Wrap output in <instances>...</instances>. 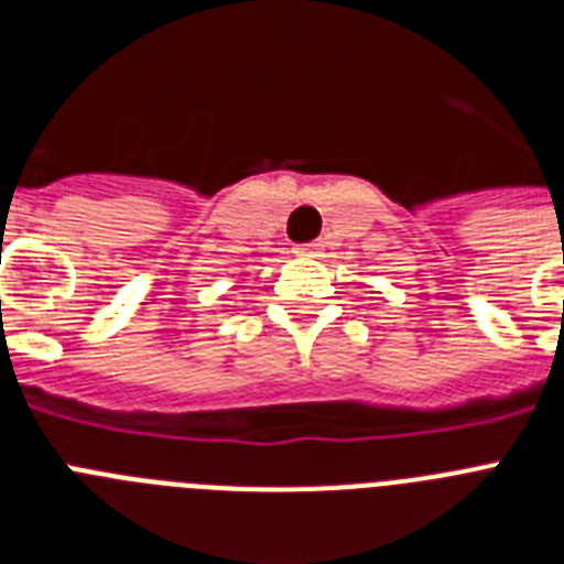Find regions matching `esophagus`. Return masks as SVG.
Listing matches in <instances>:
<instances>
[{
	"label": "esophagus",
	"mask_w": 564,
	"mask_h": 564,
	"mask_svg": "<svg viewBox=\"0 0 564 564\" xmlns=\"http://www.w3.org/2000/svg\"><path fill=\"white\" fill-rule=\"evenodd\" d=\"M293 253L305 256V259H316V256H323V248L314 241V245H300V248H293Z\"/></svg>",
	"instance_id": "obj_1"
}]
</instances>
